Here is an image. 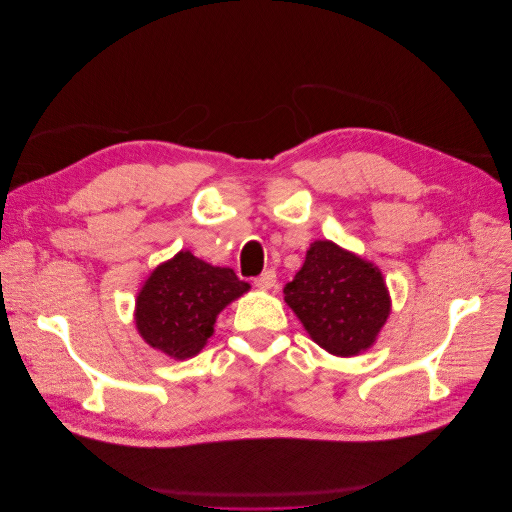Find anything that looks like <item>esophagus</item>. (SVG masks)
<instances>
[{
  "instance_id": "1",
  "label": "esophagus",
  "mask_w": 512,
  "mask_h": 512,
  "mask_svg": "<svg viewBox=\"0 0 512 512\" xmlns=\"http://www.w3.org/2000/svg\"><path fill=\"white\" fill-rule=\"evenodd\" d=\"M254 284L258 286V288H262V290H271V288H275V284H277V275H275V271L273 269H269V271H265V273H260L256 280H254Z\"/></svg>"
}]
</instances>
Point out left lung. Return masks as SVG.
<instances>
[{
    "instance_id": "1",
    "label": "left lung",
    "mask_w": 512,
    "mask_h": 512,
    "mask_svg": "<svg viewBox=\"0 0 512 512\" xmlns=\"http://www.w3.org/2000/svg\"><path fill=\"white\" fill-rule=\"evenodd\" d=\"M284 294L309 337L337 356L367 350L391 312L382 273L331 241L312 243Z\"/></svg>"
}]
</instances>
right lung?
Here are the masks:
<instances>
[{
  "mask_svg": "<svg viewBox=\"0 0 512 512\" xmlns=\"http://www.w3.org/2000/svg\"><path fill=\"white\" fill-rule=\"evenodd\" d=\"M250 288L232 269L179 252L149 275L136 299V329L173 359H190L213 335L222 309Z\"/></svg>",
  "mask_w": 512,
  "mask_h": 512,
  "instance_id": "add662e5",
  "label": "right lung"
}]
</instances>
